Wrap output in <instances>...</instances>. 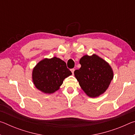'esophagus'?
I'll list each match as a JSON object with an SVG mask.
<instances>
[{"label":"esophagus","mask_w":135,"mask_h":135,"mask_svg":"<svg viewBox=\"0 0 135 135\" xmlns=\"http://www.w3.org/2000/svg\"><path fill=\"white\" fill-rule=\"evenodd\" d=\"M74 68H72V69L71 70V72H72V73H73V74H74Z\"/></svg>","instance_id":"esophagus-1"}]
</instances>
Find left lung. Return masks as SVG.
<instances>
[{"label": "left lung", "instance_id": "1", "mask_svg": "<svg viewBox=\"0 0 135 135\" xmlns=\"http://www.w3.org/2000/svg\"><path fill=\"white\" fill-rule=\"evenodd\" d=\"M80 64L81 67L74 71V76L86 95L95 98L105 92L113 79L109 64L95 54L83 56Z\"/></svg>", "mask_w": 135, "mask_h": 135}]
</instances>
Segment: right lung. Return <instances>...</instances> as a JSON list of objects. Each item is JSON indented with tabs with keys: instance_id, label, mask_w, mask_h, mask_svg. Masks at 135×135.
<instances>
[{
	"instance_id": "obj_1",
	"label": "right lung",
	"mask_w": 135,
	"mask_h": 135,
	"mask_svg": "<svg viewBox=\"0 0 135 135\" xmlns=\"http://www.w3.org/2000/svg\"><path fill=\"white\" fill-rule=\"evenodd\" d=\"M72 74L62 59L54 57L40 61L33 70V81L36 88L45 93L58 90L66 77Z\"/></svg>"
}]
</instances>
